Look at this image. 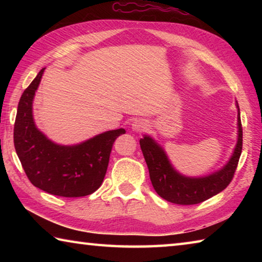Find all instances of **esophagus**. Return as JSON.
Instances as JSON below:
<instances>
[{"instance_id":"1","label":"esophagus","mask_w":262,"mask_h":262,"mask_svg":"<svg viewBox=\"0 0 262 262\" xmlns=\"http://www.w3.org/2000/svg\"><path fill=\"white\" fill-rule=\"evenodd\" d=\"M147 129V123H145L143 120L141 119H137L134 122L132 123V130L135 133H142Z\"/></svg>"}]
</instances>
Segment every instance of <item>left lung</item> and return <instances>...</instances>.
Here are the masks:
<instances>
[{
  "instance_id": "left-lung-1",
  "label": "left lung",
  "mask_w": 262,
  "mask_h": 262,
  "mask_svg": "<svg viewBox=\"0 0 262 262\" xmlns=\"http://www.w3.org/2000/svg\"><path fill=\"white\" fill-rule=\"evenodd\" d=\"M236 107L238 108L236 147L227 164L211 174L203 177L181 174L171 164L165 150L151 136L143 135L140 140L141 150L149 168L150 180L159 196L177 205H196L227 188L233 178L243 148V128L237 101Z\"/></svg>"
}]
</instances>
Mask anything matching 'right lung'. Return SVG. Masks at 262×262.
<instances>
[{
  "label": "right lung",
  "mask_w": 262,
  "mask_h": 262,
  "mask_svg": "<svg viewBox=\"0 0 262 262\" xmlns=\"http://www.w3.org/2000/svg\"><path fill=\"white\" fill-rule=\"evenodd\" d=\"M43 70L19 99L14 128L17 156L35 187L57 196H85L100 187L114 141L126 130L120 128L104 132L73 145L57 144L48 139L35 126L32 108Z\"/></svg>",
  "instance_id": "obj_1"
}]
</instances>
